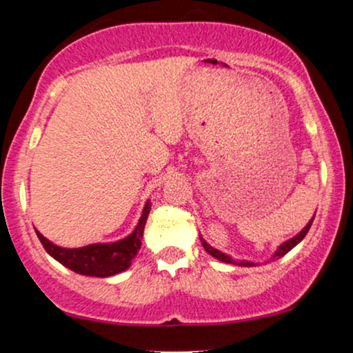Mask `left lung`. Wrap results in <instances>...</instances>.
<instances>
[{"label": "left lung", "mask_w": 353, "mask_h": 353, "mask_svg": "<svg viewBox=\"0 0 353 353\" xmlns=\"http://www.w3.org/2000/svg\"><path fill=\"white\" fill-rule=\"evenodd\" d=\"M312 222H314V219H310V222L309 224L305 225V228L302 229V232L301 234H297V236L295 237H292L290 239V241H287V242H283V244L279 247L277 249V252H275V255L274 257H283V255H285L287 252H289V250H292L295 245L299 244V242L302 241L303 237L307 236V232H309V229H310V225H312ZM202 245H204V249L208 250V252L212 255V257H216V259H219V261H222V262H228V264H237L236 261H234V259H230L229 255H225V254H222V252H219L217 249H214V247H210L208 242H204L202 241ZM239 265H244V267H249V265H252L250 264V262H245V261H242V262H239Z\"/></svg>", "instance_id": "left-lung-1"}]
</instances>
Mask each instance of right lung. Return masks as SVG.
<instances>
[{
  "label": "right lung",
  "instance_id": "add662e5",
  "mask_svg": "<svg viewBox=\"0 0 353 353\" xmlns=\"http://www.w3.org/2000/svg\"><path fill=\"white\" fill-rule=\"evenodd\" d=\"M149 209L151 208H149L148 202L134 232L129 237L123 239V241L114 242V244H92L79 247V249H63V247L51 244L38 230H36V234H38V239L41 241L46 252L63 265H66L68 269H71L72 272L91 275V277H111V275H116L128 269L137 250L141 249V241H143Z\"/></svg>",
  "mask_w": 353,
  "mask_h": 353
}]
</instances>
